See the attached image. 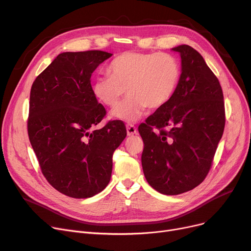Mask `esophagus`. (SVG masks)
Wrapping results in <instances>:
<instances>
[{
    "label": "esophagus",
    "instance_id": "34e87169",
    "mask_svg": "<svg viewBox=\"0 0 251 251\" xmlns=\"http://www.w3.org/2000/svg\"><path fill=\"white\" fill-rule=\"evenodd\" d=\"M126 129H127V134H128L129 136L134 135V134L137 133L136 127H135L134 125H132V124H128V125L126 126Z\"/></svg>",
    "mask_w": 251,
    "mask_h": 251
}]
</instances>
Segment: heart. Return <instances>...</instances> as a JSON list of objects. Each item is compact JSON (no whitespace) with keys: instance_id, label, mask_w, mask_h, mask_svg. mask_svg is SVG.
I'll list each match as a JSON object with an SVG mask.
<instances>
[{"instance_id":"obj_1","label":"heart","mask_w":251,"mask_h":251,"mask_svg":"<svg viewBox=\"0 0 251 251\" xmlns=\"http://www.w3.org/2000/svg\"><path fill=\"white\" fill-rule=\"evenodd\" d=\"M109 75L98 76L91 84L92 94L105 107L114 108L126 91L128 96L112 112V117L135 122L147 108L165 105L178 86L181 68L168 52L127 51L108 66Z\"/></svg>"}]
</instances>
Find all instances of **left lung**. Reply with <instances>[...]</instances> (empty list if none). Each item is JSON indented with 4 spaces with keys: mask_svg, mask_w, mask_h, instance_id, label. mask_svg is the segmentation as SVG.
Listing matches in <instances>:
<instances>
[{
    "mask_svg": "<svg viewBox=\"0 0 251 251\" xmlns=\"http://www.w3.org/2000/svg\"><path fill=\"white\" fill-rule=\"evenodd\" d=\"M172 50L181 56L178 86L138 127L144 176L166 195L192 190L205 179L226 122L221 84L202 56L187 45Z\"/></svg>",
    "mask_w": 251,
    "mask_h": 251,
    "instance_id": "8db88e82",
    "label": "left lung"
}]
</instances>
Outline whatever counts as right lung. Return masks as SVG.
Segmentation results:
<instances>
[{
  "label": "right lung",
  "instance_id": "right-lung-1",
  "mask_svg": "<svg viewBox=\"0 0 251 251\" xmlns=\"http://www.w3.org/2000/svg\"><path fill=\"white\" fill-rule=\"evenodd\" d=\"M112 55L102 50L62 52L31 86V147L48 182L73 199H87L105 188L113 153L127 135L119 120L95 129L107 112L92 94L90 77Z\"/></svg>",
  "mask_w": 251,
  "mask_h": 251
}]
</instances>
